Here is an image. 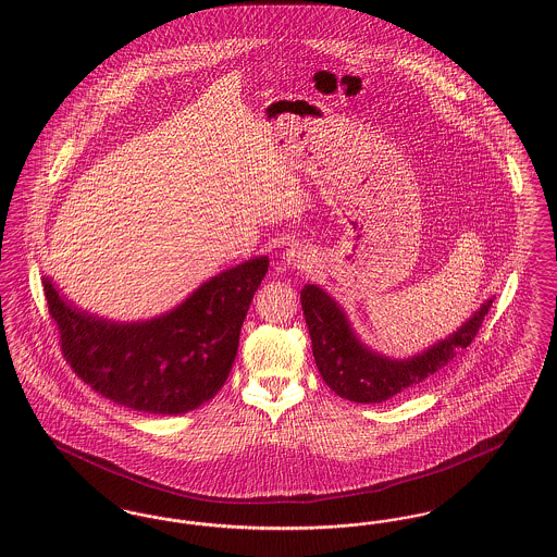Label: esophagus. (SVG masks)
Masks as SVG:
<instances>
[{"label":"esophagus","mask_w":557,"mask_h":557,"mask_svg":"<svg viewBox=\"0 0 557 557\" xmlns=\"http://www.w3.org/2000/svg\"><path fill=\"white\" fill-rule=\"evenodd\" d=\"M311 259H313V255H311V250L307 246L294 244L290 248H286V252L282 257V263L290 267V269H305V267L311 263Z\"/></svg>","instance_id":"34e87169"}]
</instances>
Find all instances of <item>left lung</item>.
Here are the masks:
<instances>
[{"mask_svg": "<svg viewBox=\"0 0 557 557\" xmlns=\"http://www.w3.org/2000/svg\"><path fill=\"white\" fill-rule=\"evenodd\" d=\"M300 305L313 343V357L325 384L346 400L384 403L416 388L450 363L457 350L470 346L493 298L482 302L476 313L447 338L407 359H391L363 345L352 332L343 307L315 284H307L300 290Z\"/></svg>", "mask_w": 557, "mask_h": 557, "instance_id": "1", "label": "left lung"}]
</instances>
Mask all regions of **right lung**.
<instances>
[{
  "label": "right lung",
  "instance_id": "obj_1",
  "mask_svg": "<svg viewBox=\"0 0 557 557\" xmlns=\"http://www.w3.org/2000/svg\"><path fill=\"white\" fill-rule=\"evenodd\" d=\"M267 267V257L248 259L216 273L169 313L132 323L77 309L50 277L44 290L64 359L85 384L133 411L180 416L225 384Z\"/></svg>",
  "mask_w": 557,
  "mask_h": 557
}]
</instances>
